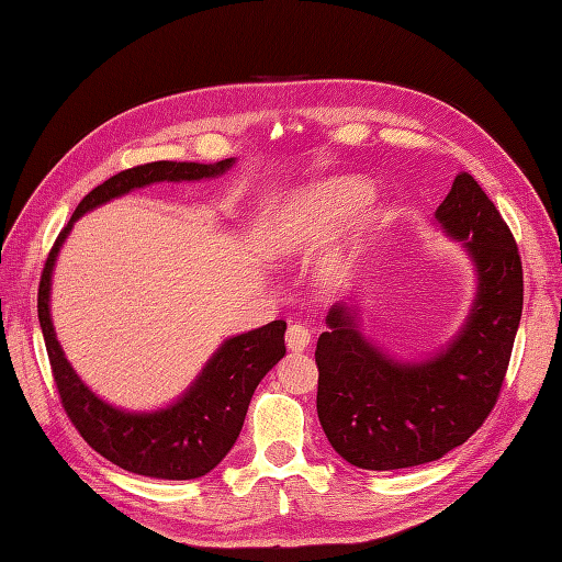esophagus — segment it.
<instances>
[{"label":"esophagus","mask_w":562,"mask_h":562,"mask_svg":"<svg viewBox=\"0 0 562 562\" xmlns=\"http://www.w3.org/2000/svg\"><path fill=\"white\" fill-rule=\"evenodd\" d=\"M312 342V333L302 326V323H295V326L288 328L285 333V345L291 351H304Z\"/></svg>","instance_id":"1"}]
</instances>
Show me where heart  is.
<instances>
[{"label":"heart","instance_id":"obj_1","mask_svg":"<svg viewBox=\"0 0 562 562\" xmlns=\"http://www.w3.org/2000/svg\"><path fill=\"white\" fill-rule=\"evenodd\" d=\"M372 190L366 180L339 178L330 180L316 192L297 196L274 215L267 225L262 246L271 258H293L310 255L326 246L337 227L370 201ZM349 262L337 258L326 267L330 281H345Z\"/></svg>","mask_w":562,"mask_h":562}]
</instances>
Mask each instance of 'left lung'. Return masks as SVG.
I'll return each instance as SVG.
<instances>
[{"mask_svg":"<svg viewBox=\"0 0 562 562\" xmlns=\"http://www.w3.org/2000/svg\"><path fill=\"white\" fill-rule=\"evenodd\" d=\"M479 271L467 326L424 363H396L356 330L353 307L335 304L316 345V411L330 446L370 471L434 462L462 446L495 407L522 314V265L512 229L469 173L436 211Z\"/></svg>","mask_w":562,"mask_h":562,"instance_id":"1","label":"left lung"}]
</instances>
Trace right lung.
Listing matches in <instances>:
<instances>
[{
    "label": "right lung",
    "instance_id": "1",
    "mask_svg": "<svg viewBox=\"0 0 562 562\" xmlns=\"http://www.w3.org/2000/svg\"><path fill=\"white\" fill-rule=\"evenodd\" d=\"M232 164L234 159L217 164L151 161L112 176L81 199L70 223L63 227L50 248L40 279V326L63 411L95 452L116 467L149 475V479L190 481L206 475L223 462V457L239 438L255 386L283 359L285 321H271L258 330L227 339L217 353H213V359L190 391L166 411L145 415L124 413L100 401L67 363L48 314L50 271H54L65 236L70 234L75 220L87 211L114 196H122L135 187L161 180L178 182L213 178L225 173Z\"/></svg>",
    "mask_w": 562,
    "mask_h": 562
}]
</instances>
